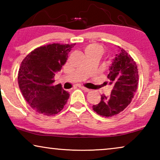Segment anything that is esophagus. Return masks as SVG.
Wrapping results in <instances>:
<instances>
[{"mask_svg":"<svg viewBox=\"0 0 160 160\" xmlns=\"http://www.w3.org/2000/svg\"><path fill=\"white\" fill-rule=\"evenodd\" d=\"M79 87L82 89V90H84V92H89V91H90V89H87V88H86V87H83V86H81Z\"/></svg>","mask_w":160,"mask_h":160,"instance_id":"esophagus-1","label":"esophagus"}]
</instances>
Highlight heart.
Returning a JSON list of instances; mask_svg holds the SVG:
<instances>
[{
  "label": "heart",
  "mask_w": 160,
  "mask_h": 160,
  "mask_svg": "<svg viewBox=\"0 0 160 160\" xmlns=\"http://www.w3.org/2000/svg\"><path fill=\"white\" fill-rule=\"evenodd\" d=\"M89 51L97 52L99 54H102V52H103V48H102V46L98 44H89L85 48V52Z\"/></svg>",
  "instance_id": "obj_1"
}]
</instances>
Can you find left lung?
Segmentation results:
<instances>
[{
    "mask_svg": "<svg viewBox=\"0 0 160 160\" xmlns=\"http://www.w3.org/2000/svg\"><path fill=\"white\" fill-rule=\"evenodd\" d=\"M109 66V84L113 85L111 95H101V100L92 108L104 117H113L122 112L132 101L138 84L136 63L125 50L119 47V51Z\"/></svg>",
    "mask_w": 160,
    "mask_h": 160,
    "instance_id": "obj_1",
    "label": "left lung"
}]
</instances>
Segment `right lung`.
<instances>
[{"label":"right lung","mask_w":160,"mask_h":160,"mask_svg":"<svg viewBox=\"0 0 160 160\" xmlns=\"http://www.w3.org/2000/svg\"><path fill=\"white\" fill-rule=\"evenodd\" d=\"M76 45L52 43L37 48L22 60L18 73L20 91L30 107L38 113L53 116L64 108L69 93L60 84L53 86L68 54Z\"/></svg>","instance_id":"obj_1"}]
</instances>
